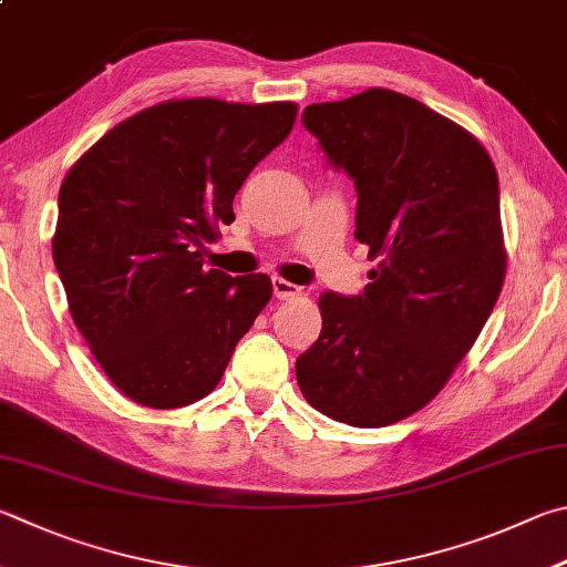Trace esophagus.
Listing matches in <instances>:
<instances>
[{"label":"esophagus","instance_id":"1","mask_svg":"<svg viewBox=\"0 0 567 567\" xmlns=\"http://www.w3.org/2000/svg\"><path fill=\"white\" fill-rule=\"evenodd\" d=\"M272 292H275L277 300H295L297 295H302L300 287L282 280V277H275V280H272Z\"/></svg>","mask_w":567,"mask_h":567}]
</instances>
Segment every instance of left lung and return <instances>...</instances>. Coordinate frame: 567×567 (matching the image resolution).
<instances>
[{"instance_id": "left-lung-1", "label": "left lung", "mask_w": 567, "mask_h": 567, "mask_svg": "<svg viewBox=\"0 0 567 567\" xmlns=\"http://www.w3.org/2000/svg\"><path fill=\"white\" fill-rule=\"evenodd\" d=\"M302 126L354 181V238L379 265L359 295L319 297L297 384L342 424H396L444 389L496 307L498 173L466 128L389 89L307 106Z\"/></svg>"}]
</instances>
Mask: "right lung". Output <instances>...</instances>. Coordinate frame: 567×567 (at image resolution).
<instances>
[{"label": "right lung", "instance_id": "add662e5", "mask_svg": "<svg viewBox=\"0 0 567 567\" xmlns=\"http://www.w3.org/2000/svg\"><path fill=\"white\" fill-rule=\"evenodd\" d=\"M295 116L290 101H166L113 126L61 183L51 252L71 317L136 404L208 396L270 302V277L203 270V252Z\"/></svg>", "mask_w": 567, "mask_h": 567}]
</instances>
